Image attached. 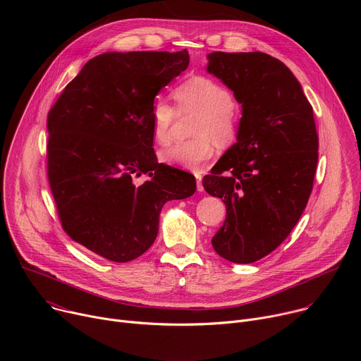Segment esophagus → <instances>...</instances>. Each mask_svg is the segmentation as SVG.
Listing matches in <instances>:
<instances>
[{"instance_id": "esophagus-1", "label": "esophagus", "mask_w": 361, "mask_h": 361, "mask_svg": "<svg viewBox=\"0 0 361 361\" xmlns=\"http://www.w3.org/2000/svg\"><path fill=\"white\" fill-rule=\"evenodd\" d=\"M195 178H197V190L198 191H204V187H202V176L200 173H195Z\"/></svg>"}]
</instances>
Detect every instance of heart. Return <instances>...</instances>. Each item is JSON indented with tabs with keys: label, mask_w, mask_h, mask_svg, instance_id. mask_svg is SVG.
I'll use <instances>...</instances> for the list:
<instances>
[{
	"label": "heart",
	"mask_w": 361,
	"mask_h": 361,
	"mask_svg": "<svg viewBox=\"0 0 361 361\" xmlns=\"http://www.w3.org/2000/svg\"><path fill=\"white\" fill-rule=\"evenodd\" d=\"M177 109L200 111L191 140L178 141L160 151L161 163L200 171L213 159L217 140L231 142L237 134V107L231 91L223 84L202 75L181 82L173 91ZM176 109L164 98L154 101L151 107V133L154 140L164 145L171 140Z\"/></svg>",
	"instance_id": "heart-1"
}]
</instances>
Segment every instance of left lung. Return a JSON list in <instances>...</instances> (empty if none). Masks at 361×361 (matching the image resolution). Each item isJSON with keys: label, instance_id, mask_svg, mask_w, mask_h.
<instances>
[{"label": "left lung", "instance_id": "1", "mask_svg": "<svg viewBox=\"0 0 361 361\" xmlns=\"http://www.w3.org/2000/svg\"><path fill=\"white\" fill-rule=\"evenodd\" d=\"M207 60V71L243 109L237 142L202 178L227 210L212 244L223 259L248 264L274 251L300 220L313 190L319 135L312 104L280 60L260 51H214Z\"/></svg>", "mask_w": 361, "mask_h": 361}]
</instances>
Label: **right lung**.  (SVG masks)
<instances>
[{
    "instance_id": "add662e5",
    "label": "right lung",
    "mask_w": 361,
    "mask_h": 361,
    "mask_svg": "<svg viewBox=\"0 0 361 361\" xmlns=\"http://www.w3.org/2000/svg\"><path fill=\"white\" fill-rule=\"evenodd\" d=\"M188 63L187 49L97 56L48 113L47 176L59 220L107 260L145 252L164 202L195 191L192 174L157 161L151 133L154 98Z\"/></svg>"
}]
</instances>
